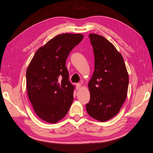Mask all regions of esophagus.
<instances>
[{
    "label": "esophagus",
    "instance_id": "1",
    "mask_svg": "<svg viewBox=\"0 0 153 153\" xmlns=\"http://www.w3.org/2000/svg\"><path fill=\"white\" fill-rule=\"evenodd\" d=\"M80 87H81V84H80V83H78V84H76V89L77 90L79 89L80 88Z\"/></svg>",
    "mask_w": 153,
    "mask_h": 153
}]
</instances>
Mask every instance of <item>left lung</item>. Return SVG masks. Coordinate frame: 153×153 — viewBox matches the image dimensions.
Returning <instances> with one entry per match:
<instances>
[{
	"instance_id": "8db88e82",
	"label": "left lung",
	"mask_w": 153,
	"mask_h": 153,
	"mask_svg": "<svg viewBox=\"0 0 153 153\" xmlns=\"http://www.w3.org/2000/svg\"><path fill=\"white\" fill-rule=\"evenodd\" d=\"M94 54V71L89 82L91 98L86 110L100 121L112 119L126 98L129 77L124 59L104 37L90 34Z\"/></svg>"
}]
</instances>
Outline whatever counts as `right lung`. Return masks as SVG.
Returning <instances> with one entry per match:
<instances>
[{"mask_svg": "<svg viewBox=\"0 0 153 153\" xmlns=\"http://www.w3.org/2000/svg\"><path fill=\"white\" fill-rule=\"evenodd\" d=\"M83 37L69 33L55 36L37 50L27 68L29 100L36 114L46 122L60 121L72 104L74 86L69 80L66 61Z\"/></svg>", "mask_w": 153, "mask_h": 153, "instance_id": "right-lung-1", "label": "right lung"}]
</instances>
